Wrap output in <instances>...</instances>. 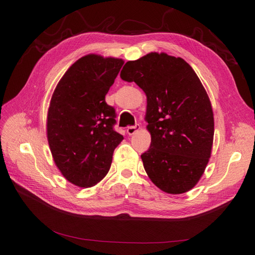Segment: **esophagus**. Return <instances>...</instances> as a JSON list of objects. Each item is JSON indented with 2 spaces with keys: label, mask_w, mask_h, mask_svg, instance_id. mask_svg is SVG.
I'll return each instance as SVG.
<instances>
[{
  "label": "esophagus",
  "mask_w": 255,
  "mask_h": 255,
  "mask_svg": "<svg viewBox=\"0 0 255 255\" xmlns=\"http://www.w3.org/2000/svg\"><path fill=\"white\" fill-rule=\"evenodd\" d=\"M139 129H140L139 124H136L134 126H129V127H127V133L129 134V136H132V134L136 133Z\"/></svg>",
  "instance_id": "34e87169"
}]
</instances>
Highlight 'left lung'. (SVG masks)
<instances>
[{
    "instance_id": "8db88e82",
    "label": "left lung",
    "mask_w": 255,
    "mask_h": 255,
    "mask_svg": "<svg viewBox=\"0 0 255 255\" xmlns=\"http://www.w3.org/2000/svg\"><path fill=\"white\" fill-rule=\"evenodd\" d=\"M121 78L147 95L150 148L141 154L150 180L167 194L196 185L214 141V113L197 74L182 58L151 52L125 64Z\"/></svg>"
}]
</instances>
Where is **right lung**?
<instances>
[{"label":"right lung","instance_id":"add662e5","mask_svg":"<svg viewBox=\"0 0 255 255\" xmlns=\"http://www.w3.org/2000/svg\"><path fill=\"white\" fill-rule=\"evenodd\" d=\"M124 61L88 55L75 61L53 92L47 138L53 161L69 182L91 187L103 180L124 137L114 129L115 108L105 95Z\"/></svg>","mask_w":255,"mask_h":255}]
</instances>
